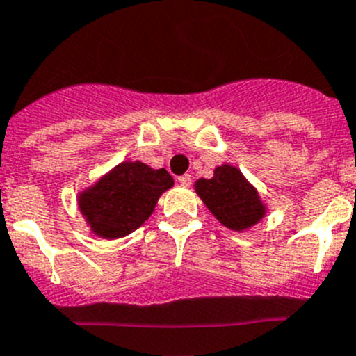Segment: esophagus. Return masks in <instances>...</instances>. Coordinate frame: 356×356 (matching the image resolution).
Wrapping results in <instances>:
<instances>
[{
  "label": "esophagus",
  "instance_id": "1",
  "mask_svg": "<svg viewBox=\"0 0 356 356\" xmlns=\"http://www.w3.org/2000/svg\"><path fill=\"white\" fill-rule=\"evenodd\" d=\"M179 182H181L182 186H191V181H193V177L189 174H184V175H181V177L177 179Z\"/></svg>",
  "mask_w": 356,
  "mask_h": 356
}]
</instances>
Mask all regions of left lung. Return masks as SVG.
I'll use <instances>...</instances> for the list:
<instances>
[{"label":"left lung","mask_w":356,"mask_h":356,"mask_svg":"<svg viewBox=\"0 0 356 356\" xmlns=\"http://www.w3.org/2000/svg\"><path fill=\"white\" fill-rule=\"evenodd\" d=\"M195 191L212 216L233 231L248 229L266 216L257 189L229 163L216 167L212 179H198Z\"/></svg>","instance_id":"obj_1"}]
</instances>
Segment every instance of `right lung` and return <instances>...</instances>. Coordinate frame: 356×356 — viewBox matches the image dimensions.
<instances>
[{
	"label": "right lung",
	"mask_w": 356,
	"mask_h": 356,
	"mask_svg": "<svg viewBox=\"0 0 356 356\" xmlns=\"http://www.w3.org/2000/svg\"><path fill=\"white\" fill-rule=\"evenodd\" d=\"M174 186L165 168L122 161L78 195V207L92 233L106 240L123 238L143 226L158 198Z\"/></svg>",
	"instance_id": "right-lung-1"
}]
</instances>
